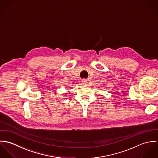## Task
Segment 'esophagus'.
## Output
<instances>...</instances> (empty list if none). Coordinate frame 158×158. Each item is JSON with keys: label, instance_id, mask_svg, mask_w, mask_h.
I'll return each mask as SVG.
<instances>
[{"label": "esophagus", "instance_id": "34e87169", "mask_svg": "<svg viewBox=\"0 0 158 158\" xmlns=\"http://www.w3.org/2000/svg\"><path fill=\"white\" fill-rule=\"evenodd\" d=\"M82 83L84 85H86L87 83H88V81L86 80H85V79H83V80H82Z\"/></svg>", "mask_w": 158, "mask_h": 158}]
</instances>
